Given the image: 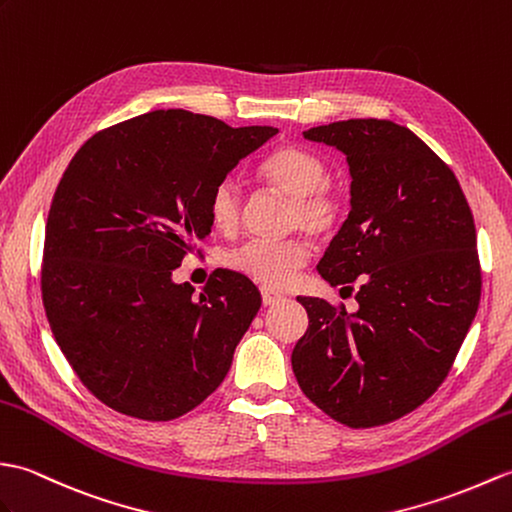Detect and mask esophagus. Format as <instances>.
<instances>
[{
  "instance_id": "1",
  "label": "esophagus",
  "mask_w": 512,
  "mask_h": 512,
  "mask_svg": "<svg viewBox=\"0 0 512 512\" xmlns=\"http://www.w3.org/2000/svg\"><path fill=\"white\" fill-rule=\"evenodd\" d=\"M260 295H263V304H265V306H267V304H276V302L282 300V295H280L278 291H271V289H267V287L260 289Z\"/></svg>"
}]
</instances>
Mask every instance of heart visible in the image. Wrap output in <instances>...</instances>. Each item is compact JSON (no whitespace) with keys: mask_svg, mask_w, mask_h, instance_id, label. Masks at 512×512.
<instances>
[{"mask_svg":"<svg viewBox=\"0 0 512 512\" xmlns=\"http://www.w3.org/2000/svg\"><path fill=\"white\" fill-rule=\"evenodd\" d=\"M260 179L291 199L289 227L313 238L331 236L344 217L346 201L331 181L326 162L304 146L285 144L258 166ZM208 217L219 232L230 234L241 219V195L232 179H223L208 197ZM306 258L309 245L293 236L285 241H247L225 256V265L267 287H285Z\"/></svg>","mask_w":512,"mask_h":512,"instance_id":"1","label":"heart"}]
</instances>
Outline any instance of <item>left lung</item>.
Segmentation results:
<instances>
[{"label":"left lung","instance_id":"8db88e82","mask_svg":"<svg viewBox=\"0 0 512 512\" xmlns=\"http://www.w3.org/2000/svg\"><path fill=\"white\" fill-rule=\"evenodd\" d=\"M350 168V212L317 265L359 309L298 295L291 352L302 392L348 427L392 423L445 381L478 313L475 223L451 168L407 127L359 118L304 131Z\"/></svg>","mask_w":512,"mask_h":512}]
</instances>
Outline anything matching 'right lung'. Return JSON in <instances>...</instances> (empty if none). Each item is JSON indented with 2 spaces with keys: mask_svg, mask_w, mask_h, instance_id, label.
Here are the masks:
<instances>
[{
  "mask_svg": "<svg viewBox=\"0 0 512 512\" xmlns=\"http://www.w3.org/2000/svg\"><path fill=\"white\" fill-rule=\"evenodd\" d=\"M276 133L160 109L98 131L65 168L45 223L43 306L76 377L111 410L173 420L225 379L260 293L217 269L195 298L173 269L210 234L212 188Z\"/></svg>",
  "mask_w": 512,
  "mask_h": 512,
  "instance_id": "right-lung-1",
  "label": "right lung"
}]
</instances>
